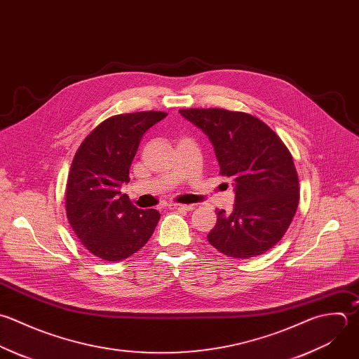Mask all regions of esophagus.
I'll return each instance as SVG.
<instances>
[{
    "instance_id": "34e87169",
    "label": "esophagus",
    "mask_w": 359,
    "mask_h": 359,
    "mask_svg": "<svg viewBox=\"0 0 359 359\" xmlns=\"http://www.w3.org/2000/svg\"><path fill=\"white\" fill-rule=\"evenodd\" d=\"M170 210H182V211H191L194 210V205L191 204H177V203H170L169 204Z\"/></svg>"
}]
</instances>
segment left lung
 Returning a JSON list of instances; mask_svg holds the SVG:
<instances>
[{
  "instance_id": "8db88e82",
  "label": "left lung",
  "mask_w": 359,
  "mask_h": 359,
  "mask_svg": "<svg viewBox=\"0 0 359 359\" xmlns=\"http://www.w3.org/2000/svg\"><path fill=\"white\" fill-rule=\"evenodd\" d=\"M180 113L208 135L219 175L235 183L233 210H217L208 242L235 259L266 253L285 235L299 203V179L290 149L249 113L215 107Z\"/></svg>"
}]
</instances>
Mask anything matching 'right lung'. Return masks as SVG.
<instances>
[{"instance_id": "obj_1", "label": "right lung", "mask_w": 359, "mask_h": 359, "mask_svg": "<svg viewBox=\"0 0 359 359\" xmlns=\"http://www.w3.org/2000/svg\"><path fill=\"white\" fill-rule=\"evenodd\" d=\"M165 111L124 113L95 127L76 149L67 180L68 222L93 256L120 262L137 253L152 236L161 214L138 210L121 194L144 133L165 118Z\"/></svg>"}]
</instances>
